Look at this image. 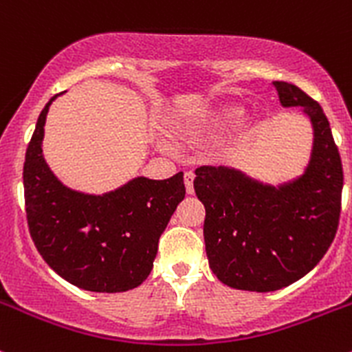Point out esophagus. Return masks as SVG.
Returning a JSON list of instances; mask_svg holds the SVG:
<instances>
[{
    "mask_svg": "<svg viewBox=\"0 0 352 352\" xmlns=\"http://www.w3.org/2000/svg\"><path fill=\"white\" fill-rule=\"evenodd\" d=\"M184 182H186L187 194H194V173L192 172H186V175H184Z\"/></svg>",
    "mask_w": 352,
    "mask_h": 352,
    "instance_id": "1",
    "label": "esophagus"
}]
</instances>
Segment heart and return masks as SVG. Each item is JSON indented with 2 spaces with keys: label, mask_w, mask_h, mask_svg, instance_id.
<instances>
[{
  "label": "heart",
  "mask_w": 352,
  "mask_h": 352,
  "mask_svg": "<svg viewBox=\"0 0 352 352\" xmlns=\"http://www.w3.org/2000/svg\"><path fill=\"white\" fill-rule=\"evenodd\" d=\"M243 116L242 105L239 104H226L221 105L219 109L211 110V112L204 113L197 119L194 124L192 129L199 131V133H211V131L225 129V127L233 126L239 122Z\"/></svg>",
  "instance_id": "obj_1"
}]
</instances>
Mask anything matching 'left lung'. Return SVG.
<instances>
[{
  "label": "left lung",
  "mask_w": 352,
  "mask_h": 352,
  "mask_svg": "<svg viewBox=\"0 0 352 352\" xmlns=\"http://www.w3.org/2000/svg\"><path fill=\"white\" fill-rule=\"evenodd\" d=\"M283 107H301L314 124L307 172L281 187L262 186L226 166H199L194 190L206 208L209 267L235 289L267 293L293 285L327 254L337 233L342 163L318 102L272 81Z\"/></svg>",
  "instance_id": "8db88e82"
}]
</instances>
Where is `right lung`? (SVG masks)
Returning a JSON list of instances; mask_svg holds the SVG:
<instances>
[{
  "label": "right lung",
  "instance_id": "add662e5",
  "mask_svg": "<svg viewBox=\"0 0 352 352\" xmlns=\"http://www.w3.org/2000/svg\"><path fill=\"white\" fill-rule=\"evenodd\" d=\"M56 97L42 109L25 153L28 232L49 267L71 285L97 293L133 289L150 276L160 235L186 197L184 173L138 177L104 196L69 190L42 156L45 116Z\"/></svg>",
  "mask_w": 352,
  "mask_h": 352
}]
</instances>
